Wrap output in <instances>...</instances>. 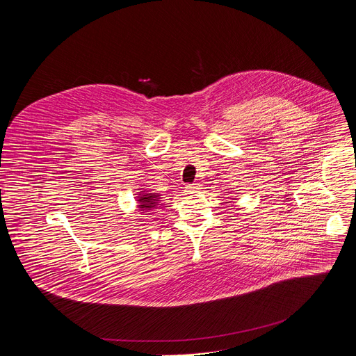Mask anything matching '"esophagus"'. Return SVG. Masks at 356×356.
I'll use <instances>...</instances> for the list:
<instances>
[{"label": "esophagus", "instance_id": "esophagus-1", "mask_svg": "<svg viewBox=\"0 0 356 356\" xmlns=\"http://www.w3.org/2000/svg\"><path fill=\"white\" fill-rule=\"evenodd\" d=\"M200 188H201V186H200L198 183H194V184H187V186H186V190H187L188 193H197Z\"/></svg>", "mask_w": 356, "mask_h": 356}]
</instances>
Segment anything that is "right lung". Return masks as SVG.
<instances>
[{"label":"right lung","mask_w":356,"mask_h":356,"mask_svg":"<svg viewBox=\"0 0 356 356\" xmlns=\"http://www.w3.org/2000/svg\"><path fill=\"white\" fill-rule=\"evenodd\" d=\"M161 201H162V194L161 193L143 188L136 195V207L142 213L154 211L155 209H158V206H161Z\"/></svg>","instance_id":"1"}]
</instances>
